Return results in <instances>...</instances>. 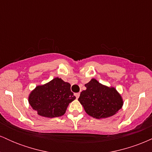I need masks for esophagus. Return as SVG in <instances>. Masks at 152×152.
<instances>
[{
    "label": "esophagus",
    "mask_w": 152,
    "mask_h": 152,
    "mask_svg": "<svg viewBox=\"0 0 152 152\" xmlns=\"http://www.w3.org/2000/svg\"><path fill=\"white\" fill-rule=\"evenodd\" d=\"M79 96H80V93H76V94H75V96L76 97V99H78V97H79Z\"/></svg>",
    "instance_id": "obj_1"
}]
</instances>
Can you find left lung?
<instances>
[{
    "label": "left lung",
    "instance_id": "1",
    "mask_svg": "<svg viewBox=\"0 0 152 152\" xmlns=\"http://www.w3.org/2000/svg\"><path fill=\"white\" fill-rule=\"evenodd\" d=\"M78 98L86 114L95 118L114 116L122 108L124 101L121 94L113 86L103 85L95 78L85 84Z\"/></svg>",
    "mask_w": 152,
    "mask_h": 152
}]
</instances>
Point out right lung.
Returning a JSON list of instances; mask_svg holds the SVG:
<instances>
[{"label": "right lung", "mask_w": 152, "mask_h": 152, "mask_svg": "<svg viewBox=\"0 0 152 152\" xmlns=\"http://www.w3.org/2000/svg\"><path fill=\"white\" fill-rule=\"evenodd\" d=\"M75 99L70 83L56 77L36 86L29 94L28 103L39 116L54 118L65 114L69 104Z\"/></svg>", "instance_id": "add662e5"}]
</instances>
